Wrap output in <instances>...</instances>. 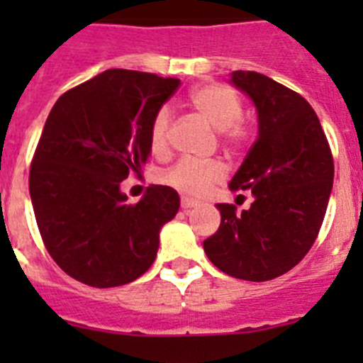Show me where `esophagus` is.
<instances>
[{
	"mask_svg": "<svg viewBox=\"0 0 363 363\" xmlns=\"http://www.w3.org/2000/svg\"><path fill=\"white\" fill-rule=\"evenodd\" d=\"M196 205H198V201L192 200V198H187V196L182 198V209L184 211L192 209V207H196Z\"/></svg>",
	"mask_w": 363,
	"mask_h": 363,
	"instance_id": "obj_1",
	"label": "esophagus"
}]
</instances>
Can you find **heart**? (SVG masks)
<instances>
[{
    "mask_svg": "<svg viewBox=\"0 0 363 363\" xmlns=\"http://www.w3.org/2000/svg\"><path fill=\"white\" fill-rule=\"evenodd\" d=\"M189 105L205 123H209L214 130L223 134L227 142H240L245 138L247 130L240 123L243 112L242 99L230 86L216 85V83L196 86L189 94ZM169 125H171V114L167 108L154 114L149 129V147L154 156H163L167 152ZM221 178H223V167L218 162H179L163 174V182L169 187L189 196H201Z\"/></svg>",
    "mask_w": 363,
    "mask_h": 363,
    "instance_id": "1",
    "label": "heart"
}]
</instances>
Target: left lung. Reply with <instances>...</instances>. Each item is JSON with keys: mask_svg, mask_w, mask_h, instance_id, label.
Segmentation results:
<instances>
[{"mask_svg": "<svg viewBox=\"0 0 363 363\" xmlns=\"http://www.w3.org/2000/svg\"><path fill=\"white\" fill-rule=\"evenodd\" d=\"M249 96L258 136L229 182L251 191L252 203H216L220 229L203 242L207 258L240 280L267 281L300 264L318 236L333 191L335 163L318 116L306 99L264 74L234 70Z\"/></svg>", "mask_w": 363, "mask_h": 363, "instance_id": "obj_1", "label": "left lung"}]
</instances>
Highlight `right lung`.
<instances>
[{"label":"right lung","mask_w":363,"mask_h":363,"mask_svg":"<svg viewBox=\"0 0 363 363\" xmlns=\"http://www.w3.org/2000/svg\"><path fill=\"white\" fill-rule=\"evenodd\" d=\"M178 86L176 78L108 69L54 104L28 191L47 251L74 280L116 287L156 259L160 230L179 209L178 192L150 185L129 203L121 182L149 160L150 121Z\"/></svg>","instance_id":"right-lung-1"}]
</instances>
